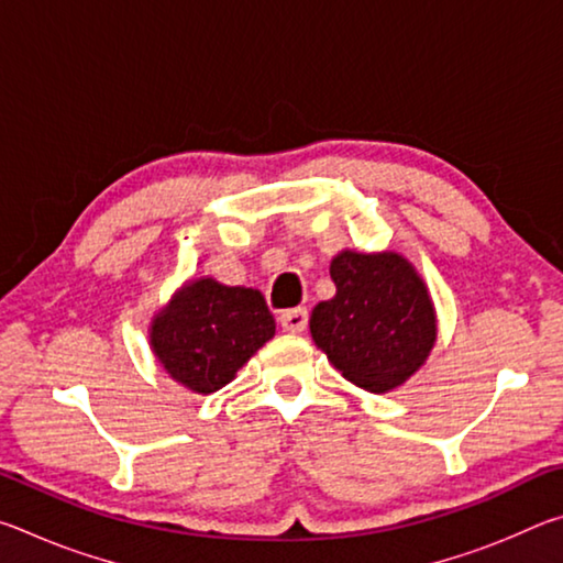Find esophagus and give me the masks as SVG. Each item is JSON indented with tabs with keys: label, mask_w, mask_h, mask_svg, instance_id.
I'll list each match as a JSON object with an SVG mask.
<instances>
[{
	"label": "esophagus",
	"mask_w": 563,
	"mask_h": 563,
	"mask_svg": "<svg viewBox=\"0 0 563 563\" xmlns=\"http://www.w3.org/2000/svg\"><path fill=\"white\" fill-rule=\"evenodd\" d=\"M278 322L285 332H302L305 328H308V310L305 308L285 310V312H280Z\"/></svg>",
	"instance_id": "1"
}]
</instances>
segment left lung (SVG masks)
<instances>
[{"mask_svg": "<svg viewBox=\"0 0 563 563\" xmlns=\"http://www.w3.org/2000/svg\"><path fill=\"white\" fill-rule=\"evenodd\" d=\"M330 278L335 295L310 316L316 345L367 393L405 385L437 342V310L422 275L397 251L345 247L332 258Z\"/></svg>", "mask_w": 563, "mask_h": 563, "instance_id": "left-lung-1", "label": "left lung"}]
</instances>
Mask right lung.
Wrapping results in <instances>:
<instances>
[{
  "instance_id": "1",
  "label": "right lung",
  "mask_w": 563,
  "mask_h": 563,
  "mask_svg": "<svg viewBox=\"0 0 563 563\" xmlns=\"http://www.w3.org/2000/svg\"><path fill=\"white\" fill-rule=\"evenodd\" d=\"M273 335L275 320L261 290L223 285L211 275L180 285L148 325L158 365L196 395L225 387Z\"/></svg>"
}]
</instances>
